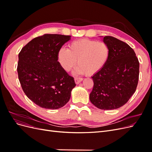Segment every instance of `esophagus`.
Returning <instances> with one entry per match:
<instances>
[{
    "label": "esophagus",
    "instance_id": "1",
    "mask_svg": "<svg viewBox=\"0 0 152 152\" xmlns=\"http://www.w3.org/2000/svg\"><path fill=\"white\" fill-rule=\"evenodd\" d=\"M82 78H80V77H75V82L76 84H79L80 82H81L82 81Z\"/></svg>",
    "mask_w": 152,
    "mask_h": 152
}]
</instances>
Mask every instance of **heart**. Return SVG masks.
<instances>
[{"label":"heart","instance_id":"b5f03b06","mask_svg":"<svg viewBox=\"0 0 152 152\" xmlns=\"http://www.w3.org/2000/svg\"><path fill=\"white\" fill-rule=\"evenodd\" d=\"M110 50L103 41L82 39L73 41L68 48H61L58 53V61L62 69L70 72L77 65L76 73L92 75L99 71L107 63Z\"/></svg>","mask_w":152,"mask_h":152}]
</instances>
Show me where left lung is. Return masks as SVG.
<instances>
[{
	"label": "left lung",
	"instance_id": "1",
	"mask_svg": "<svg viewBox=\"0 0 152 152\" xmlns=\"http://www.w3.org/2000/svg\"><path fill=\"white\" fill-rule=\"evenodd\" d=\"M103 42L110 53L106 65L92 77L94 82L91 102L101 110L122 107L134 93L138 83L140 63L136 53L126 42L112 36Z\"/></svg>",
	"mask_w": 152,
	"mask_h": 152
}]
</instances>
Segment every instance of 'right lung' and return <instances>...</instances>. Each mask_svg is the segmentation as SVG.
I'll list each match as a JSON object with an SVG mask.
<instances>
[{"label":"right lung","mask_w":152,"mask_h":152,"mask_svg":"<svg viewBox=\"0 0 152 152\" xmlns=\"http://www.w3.org/2000/svg\"><path fill=\"white\" fill-rule=\"evenodd\" d=\"M71 36L44 34L25 45L18 55L17 71L23 91L37 105L58 109L70 100L76 84L58 61V53Z\"/></svg>","instance_id":"add662e5"}]
</instances>
